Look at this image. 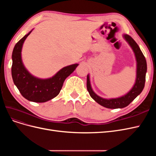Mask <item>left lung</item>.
Wrapping results in <instances>:
<instances>
[{
    "mask_svg": "<svg viewBox=\"0 0 156 156\" xmlns=\"http://www.w3.org/2000/svg\"><path fill=\"white\" fill-rule=\"evenodd\" d=\"M124 37L133 49L136 60V77L135 83L131 90L128 93H127L126 95L118 98H102L98 96L93 91L90 85L89 75H87V87L90 96L99 104L108 108H121L127 107L132 101L134 100V99L136 98V96L139 95L144 87L146 73L147 71V64H146V58L137 44L130 36L124 34Z\"/></svg>",
    "mask_w": 156,
    "mask_h": 156,
    "instance_id": "obj_1",
    "label": "left lung"
}]
</instances>
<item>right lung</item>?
Returning <instances> with one entry per match:
<instances>
[{"mask_svg":"<svg viewBox=\"0 0 156 156\" xmlns=\"http://www.w3.org/2000/svg\"><path fill=\"white\" fill-rule=\"evenodd\" d=\"M31 32L32 30L22 37L14 47L12 76L15 85L25 99L33 102L44 103L58 95L65 79L73 73L79 64H75L64 67L49 79H41L33 76L25 68L21 59L23 43Z\"/></svg>","mask_w":156,"mask_h":156,"instance_id":"right-lung-1","label":"right lung"}]
</instances>
